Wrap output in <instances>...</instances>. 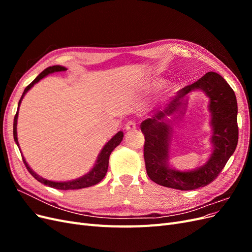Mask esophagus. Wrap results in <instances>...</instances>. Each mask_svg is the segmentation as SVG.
Instances as JSON below:
<instances>
[{"label":"esophagus","instance_id":"esophagus-1","mask_svg":"<svg viewBox=\"0 0 252 252\" xmlns=\"http://www.w3.org/2000/svg\"><path fill=\"white\" fill-rule=\"evenodd\" d=\"M125 129L127 131H133L136 129V124L134 121H128L126 125H125Z\"/></svg>","mask_w":252,"mask_h":252}]
</instances>
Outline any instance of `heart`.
<instances>
[{"label":"heart","mask_w":252,"mask_h":252,"mask_svg":"<svg viewBox=\"0 0 252 252\" xmlns=\"http://www.w3.org/2000/svg\"><path fill=\"white\" fill-rule=\"evenodd\" d=\"M152 86H154V87H159V86H161V84H159L158 81H157V82H155L154 84H152ZM169 90L170 91H174L175 90V86H171Z\"/></svg>","instance_id":"obj_1"}]
</instances>
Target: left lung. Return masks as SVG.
Masks as SVG:
<instances>
[{
	"label": "left lung",
	"mask_w": 252,
	"mask_h": 252,
	"mask_svg": "<svg viewBox=\"0 0 252 252\" xmlns=\"http://www.w3.org/2000/svg\"><path fill=\"white\" fill-rule=\"evenodd\" d=\"M204 91L210 97L214 151L206 164L190 172H179L168 165L171 125L174 114L185 104V96L192 90ZM145 136L144 159L146 171L157 184L179 189L193 190L207 186L223 170L238 145V104L234 91L217 72H207L191 85L178 91L177 95L163 111H157L151 119L142 122Z\"/></svg>",
	"instance_id": "1"
}]
</instances>
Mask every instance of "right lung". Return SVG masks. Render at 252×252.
<instances>
[{"label": "right lung", "instance_id": "add662e5", "mask_svg": "<svg viewBox=\"0 0 252 252\" xmlns=\"http://www.w3.org/2000/svg\"><path fill=\"white\" fill-rule=\"evenodd\" d=\"M67 70L65 67L63 66H60V65H56V66H50L48 68H46L44 71H42L37 77L29 84V85L25 88L24 93H23L20 101H19V107H18V111L16 113V116H14V120H13V139L14 142L17 143V145L19 146V142H18V135H17V123H18V114H19V108H20V104L23 100V97L26 94L27 91L32 88L35 83L39 82L40 80H42L43 78L46 77L49 73H53V72H60V71H65ZM123 132L119 131L116 135H113L111 140L108 141V143L105 145L103 147V149L101 150L100 155L97 157L96 162L94 166V168L91 169L88 173H86L85 175H83L82 178H79L77 180H72V181H68V182H52V181H48L46 179H43L40 175H37L30 167L28 166L27 162L25 161L24 157H23V162H24L25 166L27 170L30 172V174L32 175V177L39 181L42 184L52 187V188H56V189H61V190H69V189H81V188H86V187H90V186H94L97 183H100L104 177L106 175V172H107L108 169V163H109V157L111 155L112 150L116 148L117 146L121 144L122 140H123ZM20 147V146H19Z\"/></svg>", "mask_w": 252, "mask_h": 252}]
</instances>
